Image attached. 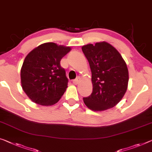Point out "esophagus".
Here are the masks:
<instances>
[{"label": "esophagus", "instance_id": "1", "mask_svg": "<svg viewBox=\"0 0 152 152\" xmlns=\"http://www.w3.org/2000/svg\"><path fill=\"white\" fill-rule=\"evenodd\" d=\"M79 81H80V77H78L77 79H74V80L73 81V84H75V85H77V84H78L79 83Z\"/></svg>", "mask_w": 152, "mask_h": 152}]
</instances>
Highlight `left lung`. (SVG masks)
Returning <instances> with one entry per match:
<instances>
[{
    "label": "left lung",
    "instance_id": "1",
    "mask_svg": "<svg viewBox=\"0 0 152 152\" xmlns=\"http://www.w3.org/2000/svg\"><path fill=\"white\" fill-rule=\"evenodd\" d=\"M81 49L89 62L93 85L92 94L83 98L84 103L94 111L112 108L126 92V64L118 50L107 42L88 44Z\"/></svg>",
    "mask_w": 152,
    "mask_h": 152
}]
</instances>
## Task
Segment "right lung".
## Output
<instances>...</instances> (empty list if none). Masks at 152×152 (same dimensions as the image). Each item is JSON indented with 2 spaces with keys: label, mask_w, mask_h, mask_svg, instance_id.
I'll list each match as a JSON object with an SVG mask.
<instances>
[{
  "label": "right lung",
  "mask_w": 152,
  "mask_h": 152,
  "mask_svg": "<svg viewBox=\"0 0 152 152\" xmlns=\"http://www.w3.org/2000/svg\"><path fill=\"white\" fill-rule=\"evenodd\" d=\"M70 50L69 47L46 43L26 56L21 69V83L32 101L50 106L64 94L69 80L60 60Z\"/></svg>",
  "instance_id": "1"
}]
</instances>
